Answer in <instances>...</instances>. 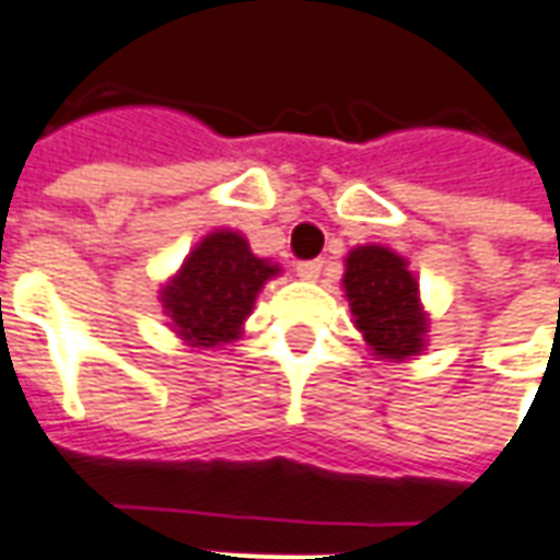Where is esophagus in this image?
<instances>
[{
	"instance_id": "obj_1",
	"label": "esophagus",
	"mask_w": 560,
	"mask_h": 560,
	"mask_svg": "<svg viewBox=\"0 0 560 560\" xmlns=\"http://www.w3.org/2000/svg\"><path fill=\"white\" fill-rule=\"evenodd\" d=\"M320 269H324V257H315V260H300L296 264V276L305 281H315L320 276Z\"/></svg>"
}]
</instances>
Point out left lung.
<instances>
[{"instance_id":"obj_1","label":"left lung","mask_w":560,"mask_h":560,"mask_svg":"<svg viewBox=\"0 0 560 560\" xmlns=\"http://www.w3.org/2000/svg\"><path fill=\"white\" fill-rule=\"evenodd\" d=\"M345 291L372 351L389 360H405L422 351L425 315L417 300V281L396 252L363 245L348 257Z\"/></svg>"}]
</instances>
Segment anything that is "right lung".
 Returning a JSON list of instances; mask_svg holds the SVG:
<instances>
[{
    "instance_id": "right-lung-1",
    "label": "right lung",
    "mask_w": 560,
    "mask_h": 560,
    "mask_svg": "<svg viewBox=\"0 0 560 560\" xmlns=\"http://www.w3.org/2000/svg\"><path fill=\"white\" fill-rule=\"evenodd\" d=\"M279 267L252 255L240 233H209L185 257L179 276L161 291L176 332L195 348H212L240 336L257 291Z\"/></svg>"
}]
</instances>
